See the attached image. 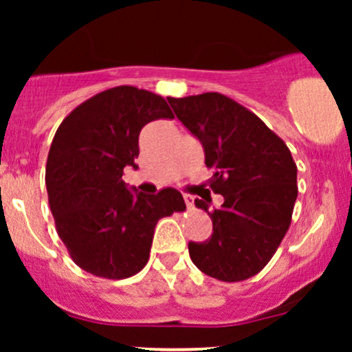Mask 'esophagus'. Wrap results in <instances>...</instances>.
Instances as JSON below:
<instances>
[{"instance_id":"obj_1","label":"esophagus","mask_w":352,"mask_h":352,"mask_svg":"<svg viewBox=\"0 0 352 352\" xmlns=\"http://www.w3.org/2000/svg\"><path fill=\"white\" fill-rule=\"evenodd\" d=\"M184 199H185V205H187V208H188V210H192V208H193V199H192V197L185 195Z\"/></svg>"}]
</instances>
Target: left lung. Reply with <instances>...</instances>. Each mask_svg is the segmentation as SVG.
<instances>
[{
    "instance_id": "obj_1",
    "label": "left lung",
    "mask_w": 352,
    "mask_h": 352,
    "mask_svg": "<svg viewBox=\"0 0 352 352\" xmlns=\"http://www.w3.org/2000/svg\"><path fill=\"white\" fill-rule=\"evenodd\" d=\"M167 99L204 145L210 188L225 200L213 212L195 200L213 233L204 243L190 241V258L220 281L248 280L268 265L292 225L298 197L292 152L260 117L220 92Z\"/></svg>"
}]
</instances>
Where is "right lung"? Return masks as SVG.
<instances>
[{
    "label": "right lung",
    "mask_w": 352,
    "mask_h": 352,
    "mask_svg": "<svg viewBox=\"0 0 352 352\" xmlns=\"http://www.w3.org/2000/svg\"><path fill=\"white\" fill-rule=\"evenodd\" d=\"M162 117H173L164 98L117 86L79 104L56 131L46 162L50 207L72 261L94 276L139 273L157 221L185 210L179 190L144 195L122 180L125 167L137 168L142 127Z\"/></svg>",
    "instance_id": "1"
}]
</instances>
